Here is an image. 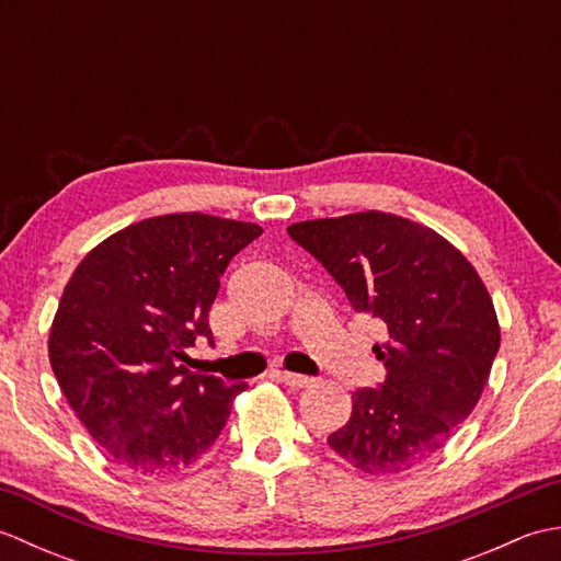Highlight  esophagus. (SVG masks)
I'll return each instance as SVG.
<instances>
[{
	"label": "esophagus",
	"mask_w": 561,
	"mask_h": 561,
	"mask_svg": "<svg viewBox=\"0 0 561 561\" xmlns=\"http://www.w3.org/2000/svg\"><path fill=\"white\" fill-rule=\"evenodd\" d=\"M277 376H279V380H284V383H287L289 388H306V386H311V383H313V378H311V376H301V374L279 371Z\"/></svg>",
	"instance_id": "obj_1"
}]
</instances>
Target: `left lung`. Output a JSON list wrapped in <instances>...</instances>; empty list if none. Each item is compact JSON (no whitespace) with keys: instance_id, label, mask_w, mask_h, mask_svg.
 <instances>
[{"instance_id":"8db88e82","label":"left lung","mask_w":561,"mask_h":561,"mask_svg":"<svg viewBox=\"0 0 561 561\" xmlns=\"http://www.w3.org/2000/svg\"><path fill=\"white\" fill-rule=\"evenodd\" d=\"M356 313L388 328L374 352L380 388L352 392V416L330 448L368 474H400L446 446L470 416L499 352L496 311L468 257L426 226L356 211L289 226Z\"/></svg>"}]
</instances>
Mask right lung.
Masks as SVG:
<instances>
[{
	"label": "right lung",
	"instance_id": "add662e5",
	"mask_svg": "<svg viewBox=\"0 0 561 561\" xmlns=\"http://www.w3.org/2000/svg\"><path fill=\"white\" fill-rule=\"evenodd\" d=\"M257 224L183 211L129 224L71 274L47 340L69 408L115 465L161 478L219 438L245 383L190 374L185 350L211 342L209 308Z\"/></svg>",
	"mask_w": 561,
	"mask_h": 561
}]
</instances>
